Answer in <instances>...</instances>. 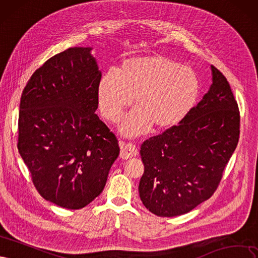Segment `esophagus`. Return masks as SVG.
Instances as JSON below:
<instances>
[{"instance_id":"1","label":"esophagus","mask_w":258,"mask_h":258,"mask_svg":"<svg viewBox=\"0 0 258 258\" xmlns=\"http://www.w3.org/2000/svg\"><path fill=\"white\" fill-rule=\"evenodd\" d=\"M120 148H121L120 157L122 160L132 159V157H134L138 154L137 148L133 144H124L123 141H120Z\"/></svg>"}]
</instances>
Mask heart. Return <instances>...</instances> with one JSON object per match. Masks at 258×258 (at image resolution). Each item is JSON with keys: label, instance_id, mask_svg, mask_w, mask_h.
Listing matches in <instances>:
<instances>
[{"label": "heart", "instance_id": "1", "mask_svg": "<svg viewBox=\"0 0 258 258\" xmlns=\"http://www.w3.org/2000/svg\"><path fill=\"white\" fill-rule=\"evenodd\" d=\"M201 81L188 66L153 53L124 61L119 73L104 74L97 85V103L104 118L117 122L135 96L137 107L124 118L123 135H143L177 125L198 101Z\"/></svg>", "mask_w": 258, "mask_h": 258}]
</instances>
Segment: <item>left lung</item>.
<instances>
[{
    "label": "left lung",
    "instance_id": "obj_1",
    "mask_svg": "<svg viewBox=\"0 0 258 258\" xmlns=\"http://www.w3.org/2000/svg\"><path fill=\"white\" fill-rule=\"evenodd\" d=\"M212 84L178 125L147 139L139 196L157 217L193 210L217 189L239 140V108L225 76L211 65Z\"/></svg>",
    "mask_w": 258,
    "mask_h": 258
}]
</instances>
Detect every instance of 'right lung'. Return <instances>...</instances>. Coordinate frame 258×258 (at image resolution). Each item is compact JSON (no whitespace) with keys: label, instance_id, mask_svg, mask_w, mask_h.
I'll list each match as a JSON object with an SVG mask.
<instances>
[{"label":"right lung","instance_id":"right-lung-1","mask_svg":"<svg viewBox=\"0 0 258 258\" xmlns=\"http://www.w3.org/2000/svg\"><path fill=\"white\" fill-rule=\"evenodd\" d=\"M91 47L50 57L24 88L19 107L18 150L33 184L46 201L71 210L103 192L120 148L99 120L102 77Z\"/></svg>","mask_w":258,"mask_h":258}]
</instances>
